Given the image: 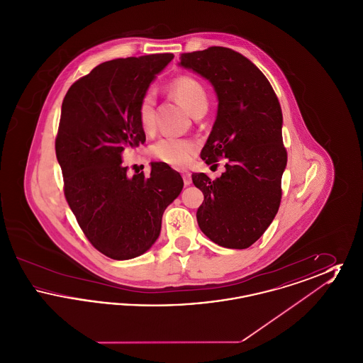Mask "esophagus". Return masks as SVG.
<instances>
[{
    "label": "esophagus",
    "instance_id": "esophagus-1",
    "mask_svg": "<svg viewBox=\"0 0 363 363\" xmlns=\"http://www.w3.org/2000/svg\"><path fill=\"white\" fill-rule=\"evenodd\" d=\"M182 179H184L185 186H189L191 184V175H190L189 172H182Z\"/></svg>",
    "mask_w": 363,
    "mask_h": 363
}]
</instances>
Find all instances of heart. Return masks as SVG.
<instances>
[{"label":"heart","mask_w":363,"mask_h":363,"mask_svg":"<svg viewBox=\"0 0 363 363\" xmlns=\"http://www.w3.org/2000/svg\"><path fill=\"white\" fill-rule=\"evenodd\" d=\"M174 96L184 104L190 113H196L208 107V95L203 84L191 76H179L170 84ZM138 122L145 132H150L155 126V96L152 92L143 95L138 107ZM197 144L188 138L166 136L159 138L151 148L155 157L174 167H184L189 163Z\"/></svg>","instance_id":"heart-1"}]
</instances>
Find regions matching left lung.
I'll return each mask as SVG.
<instances>
[{
  "label": "left lung",
  "instance_id": "obj_1",
  "mask_svg": "<svg viewBox=\"0 0 363 363\" xmlns=\"http://www.w3.org/2000/svg\"><path fill=\"white\" fill-rule=\"evenodd\" d=\"M179 58V65L207 79L218 96L201 159L207 164L227 159L225 173L213 181L207 174H191L204 194L197 223L219 246L246 249L272 223L281 199L287 152L277 94L252 61L231 49L212 46Z\"/></svg>",
  "mask_w": 363,
  "mask_h": 363
}]
</instances>
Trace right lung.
<instances>
[{"mask_svg":"<svg viewBox=\"0 0 363 363\" xmlns=\"http://www.w3.org/2000/svg\"><path fill=\"white\" fill-rule=\"evenodd\" d=\"M173 58L164 52L107 61L73 83L62 102L55 155L64 193L88 241L110 259L145 253L184 188L163 162L151 163L150 177H129L122 166L123 150L145 141L138 104Z\"/></svg>","mask_w":363,"mask_h":363,"instance_id":"right-lung-1","label":"right lung"}]
</instances>
